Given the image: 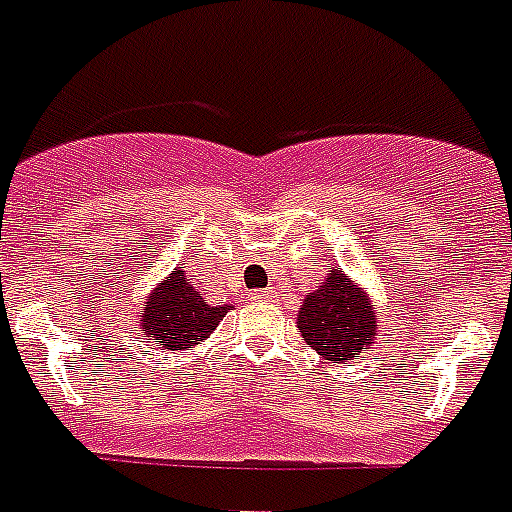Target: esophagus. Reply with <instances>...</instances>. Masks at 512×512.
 Here are the masks:
<instances>
[{"mask_svg":"<svg viewBox=\"0 0 512 512\" xmlns=\"http://www.w3.org/2000/svg\"><path fill=\"white\" fill-rule=\"evenodd\" d=\"M253 298H256V301H272V298H275V290H256V293H251Z\"/></svg>","mask_w":512,"mask_h":512,"instance_id":"obj_1","label":"esophagus"}]
</instances>
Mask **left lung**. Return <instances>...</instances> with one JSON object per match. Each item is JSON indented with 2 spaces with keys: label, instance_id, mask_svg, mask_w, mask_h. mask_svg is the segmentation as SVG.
Listing matches in <instances>:
<instances>
[{
  "label": "left lung",
  "instance_id": "1",
  "mask_svg": "<svg viewBox=\"0 0 512 512\" xmlns=\"http://www.w3.org/2000/svg\"><path fill=\"white\" fill-rule=\"evenodd\" d=\"M298 333L322 359L346 365L378 338V312L370 293L335 267L304 296L296 317Z\"/></svg>",
  "mask_w": 512,
  "mask_h": 512
}]
</instances>
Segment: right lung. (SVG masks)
I'll use <instances>...</instances> for the list:
<instances>
[{
	"label": "right lung",
	"instance_id": "add662e5",
	"mask_svg": "<svg viewBox=\"0 0 512 512\" xmlns=\"http://www.w3.org/2000/svg\"><path fill=\"white\" fill-rule=\"evenodd\" d=\"M227 309L232 306L208 304L203 293L190 285L185 267H177L161 282H155V288L145 298L140 330L147 341L158 343L161 349H192L214 333Z\"/></svg>",
	"mask_w": 512,
	"mask_h": 512
}]
</instances>
